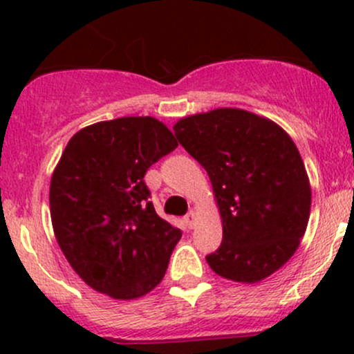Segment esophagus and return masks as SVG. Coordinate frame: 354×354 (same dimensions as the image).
<instances>
[{"label": "esophagus", "instance_id": "obj_1", "mask_svg": "<svg viewBox=\"0 0 354 354\" xmlns=\"http://www.w3.org/2000/svg\"><path fill=\"white\" fill-rule=\"evenodd\" d=\"M195 221H197V214H195V210H190V212L185 216V223H187L188 227H194Z\"/></svg>", "mask_w": 354, "mask_h": 354}]
</instances>
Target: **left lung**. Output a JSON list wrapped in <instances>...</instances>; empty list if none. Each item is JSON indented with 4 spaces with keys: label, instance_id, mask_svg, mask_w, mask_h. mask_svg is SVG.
Segmentation results:
<instances>
[{
    "label": "left lung",
    "instance_id": "1",
    "mask_svg": "<svg viewBox=\"0 0 354 354\" xmlns=\"http://www.w3.org/2000/svg\"><path fill=\"white\" fill-rule=\"evenodd\" d=\"M185 151L212 183L223 243L205 260L217 276L255 284L295 255L305 234L312 188L286 131L266 116L217 108L178 120Z\"/></svg>",
    "mask_w": 354,
    "mask_h": 354
}]
</instances>
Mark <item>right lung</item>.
Instances as JSON below:
<instances>
[{
  "label": "right lung",
  "instance_id": "right-lung-1",
  "mask_svg": "<svg viewBox=\"0 0 354 354\" xmlns=\"http://www.w3.org/2000/svg\"><path fill=\"white\" fill-rule=\"evenodd\" d=\"M178 147L152 116H124L78 130L49 187L56 241L94 291L137 299L162 281L181 231L157 216L144 176Z\"/></svg>",
  "mask_w": 354,
  "mask_h": 354
}]
</instances>
